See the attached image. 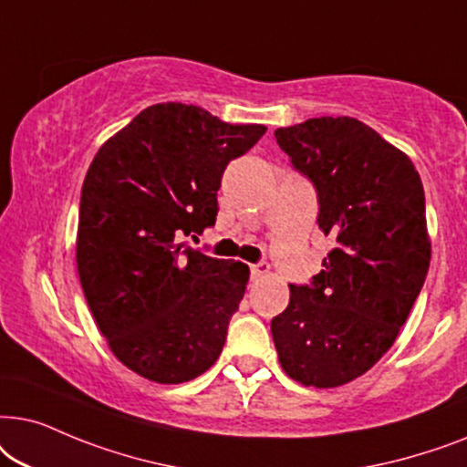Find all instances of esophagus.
<instances>
[{
  "label": "esophagus",
  "instance_id": "esophagus-1",
  "mask_svg": "<svg viewBox=\"0 0 467 467\" xmlns=\"http://www.w3.org/2000/svg\"><path fill=\"white\" fill-rule=\"evenodd\" d=\"M250 271H252V279H263L271 273V266L269 263H258V265H252Z\"/></svg>",
  "mask_w": 467,
  "mask_h": 467
}]
</instances>
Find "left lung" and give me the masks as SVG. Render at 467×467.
<instances>
[{"label": "left lung", "instance_id": "8db88e82", "mask_svg": "<svg viewBox=\"0 0 467 467\" xmlns=\"http://www.w3.org/2000/svg\"><path fill=\"white\" fill-rule=\"evenodd\" d=\"M275 139L318 192V226L335 247L312 284H290L273 341L292 380L335 389L389 352L425 284V192L412 160L352 117H314Z\"/></svg>", "mask_w": 467, "mask_h": 467}]
</instances>
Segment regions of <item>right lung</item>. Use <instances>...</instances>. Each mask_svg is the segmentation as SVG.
Masks as SVG:
<instances>
[{
  "mask_svg": "<svg viewBox=\"0 0 467 467\" xmlns=\"http://www.w3.org/2000/svg\"><path fill=\"white\" fill-rule=\"evenodd\" d=\"M265 132L166 102L98 149L80 192L77 266L99 333L134 374L182 384L220 357L250 269L179 239L213 226L228 161Z\"/></svg>",
  "mask_w": 467,
  "mask_h": 467,
  "instance_id": "right-lung-1",
  "label": "right lung"
}]
</instances>
